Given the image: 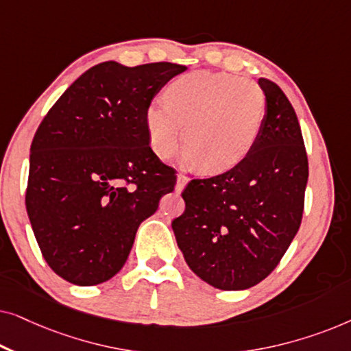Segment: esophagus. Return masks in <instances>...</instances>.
I'll return each mask as SVG.
<instances>
[{
  "label": "esophagus",
  "instance_id": "34e87169",
  "mask_svg": "<svg viewBox=\"0 0 351 351\" xmlns=\"http://www.w3.org/2000/svg\"><path fill=\"white\" fill-rule=\"evenodd\" d=\"M189 180H190L189 177L184 176V174L177 176V184H176V191H177V193H180V191L185 189V185L189 184Z\"/></svg>",
  "mask_w": 351,
  "mask_h": 351
}]
</instances>
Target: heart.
Segmentation results:
<instances>
[{
  "label": "heart",
  "instance_id": "b5f03b06",
  "mask_svg": "<svg viewBox=\"0 0 351 351\" xmlns=\"http://www.w3.org/2000/svg\"><path fill=\"white\" fill-rule=\"evenodd\" d=\"M267 99L251 80L219 71H191L166 89V102L145 110L148 142L156 156H171L184 138L185 165L222 174L251 153L261 136Z\"/></svg>",
  "mask_w": 351,
  "mask_h": 351
}]
</instances>
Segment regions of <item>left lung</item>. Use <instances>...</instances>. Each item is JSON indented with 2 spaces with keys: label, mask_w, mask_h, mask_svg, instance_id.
Instances as JSON below:
<instances>
[{
  "label": "left lung",
  "mask_w": 351,
  "mask_h": 351,
  "mask_svg": "<svg viewBox=\"0 0 351 351\" xmlns=\"http://www.w3.org/2000/svg\"><path fill=\"white\" fill-rule=\"evenodd\" d=\"M267 99L261 136L233 169L191 180L185 213L172 220L191 271L222 291L256 286L275 270L299 232L308 160L286 94L258 80Z\"/></svg>",
  "instance_id": "8db88e82"
}]
</instances>
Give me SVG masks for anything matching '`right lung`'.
I'll use <instances>...</instances> for the list:
<instances>
[{
	"instance_id": "1",
	"label": "right lung",
	"mask_w": 351,
	"mask_h": 351,
	"mask_svg": "<svg viewBox=\"0 0 351 351\" xmlns=\"http://www.w3.org/2000/svg\"><path fill=\"white\" fill-rule=\"evenodd\" d=\"M185 65L84 71L33 137L27 214L43 257L71 285L94 286L121 270L138 225L176 185L148 145L145 110Z\"/></svg>"
}]
</instances>
